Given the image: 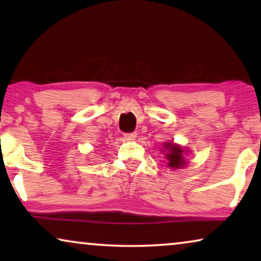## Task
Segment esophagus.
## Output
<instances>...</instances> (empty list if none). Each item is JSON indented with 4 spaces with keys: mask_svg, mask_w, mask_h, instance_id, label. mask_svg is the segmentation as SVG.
Segmentation results:
<instances>
[{
    "mask_svg": "<svg viewBox=\"0 0 261 261\" xmlns=\"http://www.w3.org/2000/svg\"><path fill=\"white\" fill-rule=\"evenodd\" d=\"M123 137L124 139H127V140H134V139L137 138V132H133V133H124Z\"/></svg>",
    "mask_w": 261,
    "mask_h": 261,
    "instance_id": "obj_1",
    "label": "esophagus"
}]
</instances>
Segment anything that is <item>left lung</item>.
Wrapping results in <instances>:
<instances>
[{
	"mask_svg": "<svg viewBox=\"0 0 261 261\" xmlns=\"http://www.w3.org/2000/svg\"><path fill=\"white\" fill-rule=\"evenodd\" d=\"M162 152H165L167 166L171 167V169H180V167L187 165L184 156L185 151L181 146L174 144V142H165Z\"/></svg>",
	"mask_w": 261,
	"mask_h": 261,
	"instance_id": "8db88e82",
	"label": "left lung"
}]
</instances>
